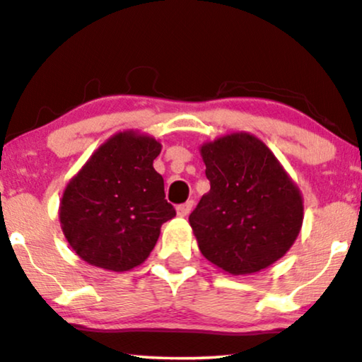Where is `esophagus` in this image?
<instances>
[{
  "instance_id": "esophagus-1",
  "label": "esophagus",
  "mask_w": 362,
  "mask_h": 362,
  "mask_svg": "<svg viewBox=\"0 0 362 362\" xmlns=\"http://www.w3.org/2000/svg\"><path fill=\"white\" fill-rule=\"evenodd\" d=\"M192 208H193V202L192 200L182 203V205L177 206V215H179V216H187L188 213L192 211Z\"/></svg>"
}]
</instances>
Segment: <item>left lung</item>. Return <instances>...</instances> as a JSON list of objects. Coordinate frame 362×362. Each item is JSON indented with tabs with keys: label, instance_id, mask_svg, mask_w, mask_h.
Segmentation results:
<instances>
[{
	"label": "left lung",
	"instance_id": "left-lung-1",
	"mask_svg": "<svg viewBox=\"0 0 362 362\" xmlns=\"http://www.w3.org/2000/svg\"><path fill=\"white\" fill-rule=\"evenodd\" d=\"M210 192L192 211L203 256L221 271L246 276L284 257L303 223V198L274 152L249 132L200 147Z\"/></svg>",
	"mask_w": 362,
	"mask_h": 362
}]
</instances>
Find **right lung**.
Returning a JSON list of instances; mask_svg holds the SVG:
<instances>
[{
  "mask_svg": "<svg viewBox=\"0 0 362 362\" xmlns=\"http://www.w3.org/2000/svg\"><path fill=\"white\" fill-rule=\"evenodd\" d=\"M162 146L139 131L116 132L65 187L59 220L80 259L113 272L149 257L160 226L175 216L154 169Z\"/></svg>",
  "mask_w": 362,
  "mask_h": 362,
  "instance_id": "obj_1",
  "label": "right lung"
}]
</instances>
